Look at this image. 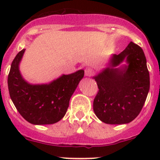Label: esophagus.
Here are the masks:
<instances>
[{"instance_id": "34e87169", "label": "esophagus", "mask_w": 160, "mask_h": 160, "mask_svg": "<svg viewBox=\"0 0 160 160\" xmlns=\"http://www.w3.org/2000/svg\"><path fill=\"white\" fill-rule=\"evenodd\" d=\"M93 73H94V70L91 68H86L85 69V75L87 76V77L93 75Z\"/></svg>"}]
</instances>
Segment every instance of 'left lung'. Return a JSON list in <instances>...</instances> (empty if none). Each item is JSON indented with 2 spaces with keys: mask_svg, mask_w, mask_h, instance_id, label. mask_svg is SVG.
<instances>
[{
  "mask_svg": "<svg viewBox=\"0 0 160 160\" xmlns=\"http://www.w3.org/2000/svg\"><path fill=\"white\" fill-rule=\"evenodd\" d=\"M124 60L128 66L115 68ZM98 87L93 104L96 116L107 124L128 123L140 113L150 89L149 71L142 48L131 42L110 66L94 77Z\"/></svg>",
  "mask_w": 160,
  "mask_h": 160,
  "instance_id": "obj_1",
  "label": "left lung"
}]
</instances>
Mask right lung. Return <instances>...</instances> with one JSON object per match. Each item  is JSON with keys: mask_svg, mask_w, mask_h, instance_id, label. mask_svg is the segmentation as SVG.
Returning a JSON list of instances; mask_svg holds the SVG:
<instances>
[{"mask_svg": "<svg viewBox=\"0 0 160 160\" xmlns=\"http://www.w3.org/2000/svg\"><path fill=\"white\" fill-rule=\"evenodd\" d=\"M25 50L20 51L11 64L8 76L11 99L20 114L30 123H55L66 114L70 98L84 76V70L63 74L49 84H29L24 80L19 70Z\"/></svg>", "mask_w": 160, "mask_h": 160, "instance_id": "right-lung-1", "label": "right lung"}]
</instances>
